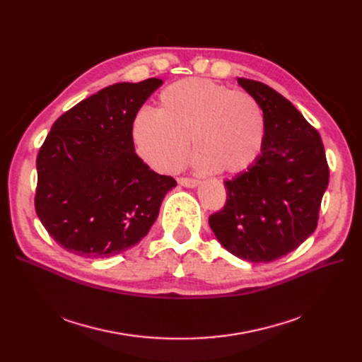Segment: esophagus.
Listing matches in <instances>:
<instances>
[{"instance_id":"esophagus-1","label":"esophagus","mask_w":362,"mask_h":362,"mask_svg":"<svg viewBox=\"0 0 362 362\" xmlns=\"http://www.w3.org/2000/svg\"><path fill=\"white\" fill-rule=\"evenodd\" d=\"M177 182L180 186H185V187H197L199 185V180L189 179V177H179Z\"/></svg>"}]
</instances>
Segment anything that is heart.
I'll use <instances>...</instances> for the list:
<instances>
[{"mask_svg": "<svg viewBox=\"0 0 362 362\" xmlns=\"http://www.w3.org/2000/svg\"><path fill=\"white\" fill-rule=\"evenodd\" d=\"M265 138L259 103L246 90L189 78L167 86L157 110L141 108L132 120L138 156L160 173H173L195 148V165L236 175L258 158Z\"/></svg>", "mask_w": 362, "mask_h": 362, "instance_id": "obj_1", "label": "heart"}]
</instances>
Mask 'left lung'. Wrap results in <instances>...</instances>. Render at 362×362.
<instances>
[{"mask_svg": "<svg viewBox=\"0 0 362 362\" xmlns=\"http://www.w3.org/2000/svg\"><path fill=\"white\" fill-rule=\"evenodd\" d=\"M238 83L262 108L264 145L250 168L224 182L226 205L208 223L235 257L270 262L314 233L329 165L318 132L291 101L261 82L238 78Z\"/></svg>", "mask_w": 362, "mask_h": 362, "instance_id": "8db88e82", "label": "left lung"}]
</instances>
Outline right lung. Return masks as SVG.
I'll return each instance as SVG.
<instances>
[{
	"mask_svg": "<svg viewBox=\"0 0 362 362\" xmlns=\"http://www.w3.org/2000/svg\"><path fill=\"white\" fill-rule=\"evenodd\" d=\"M163 85H110L55 120L36 158V214L71 254L105 258L144 239L177 186L135 152L132 120Z\"/></svg>",
	"mask_w": 362,
	"mask_h": 362,
	"instance_id": "add662e5",
	"label": "right lung"
}]
</instances>
